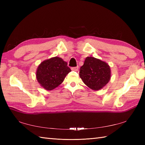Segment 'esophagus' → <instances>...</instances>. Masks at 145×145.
Returning a JSON list of instances; mask_svg holds the SVG:
<instances>
[{
    "label": "esophagus",
    "instance_id": "esophagus-1",
    "mask_svg": "<svg viewBox=\"0 0 145 145\" xmlns=\"http://www.w3.org/2000/svg\"><path fill=\"white\" fill-rule=\"evenodd\" d=\"M72 70L73 71H77L78 70V67H72Z\"/></svg>",
    "mask_w": 145,
    "mask_h": 145
}]
</instances>
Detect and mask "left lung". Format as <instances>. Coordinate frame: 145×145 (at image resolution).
Here are the masks:
<instances>
[{
    "mask_svg": "<svg viewBox=\"0 0 145 145\" xmlns=\"http://www.w3.org/2000/svg\"><path fill=\"white\" fill-rule=\"evenodd\" d=\"M110 72L109 65L105 61L88 57L80 69L79 75L87 87L93 90H98L110 81Z\"/></svg>",
    "mask_w": 145,
    "mask_h": 145,
    "instance_id": "left-lung-1",
    "label": "left lung"
}]
</instances>
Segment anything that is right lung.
<instances>
[{"label":"right lung","instance_id":"right-lung-1","mask_svg":"<svg viewBox=\"0 0 145 145\" xmlns=\"http://www.w3.org/2000/svg\"><path fill=\"white\" fill-rule=\"evenodd\" d=\"M70 72L66 61L55 57L42 61L38 67L36 76L42 87L45 90H52L59 86Z\"/></svg>","mask_w":145,"mask_h":145}]
</instances>
